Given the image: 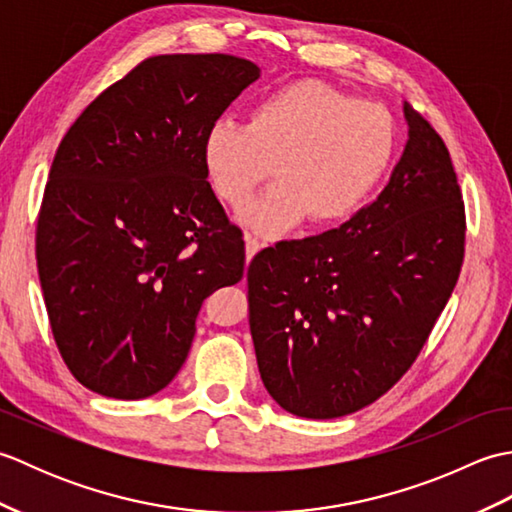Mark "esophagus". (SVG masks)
I'll use <instances>...</instances> for the list:
<instances>
[{"instance_id":"esophagus-1","label":"esophagus","mask_w":512,"mask_h":512,"mask_svg":"<svg viewBox=\"0 0 512 512\" xmlns=\"http://www.w3.org/2000/svg\"><path fill=\"white\" fill-rule=\"evenodd\" d=\"M262 246H264L262 239H259V237H253V235H248V237H246V257H248V259L253 257V255L257 253V250L262 248Z\"/></svg>"}]
</instances>
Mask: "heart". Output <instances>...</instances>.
I'll use <instances>...</instances> for the list:
<instances>
[{
    "label": "heart",
    "mask_w": 512,
    "mask_h": 512,
    "mask_svg": "<svg viewBox=\"0 0 512 512\" xmlns=\"http://www.w3.org/2000/svg\"><path fill=\"white\" fill-rule=\"evenodd\" d=\"M394 145V121L380 105L295 81L259 101L248 125L217 121L204 138V167L217 198L237 211L275 169L279 184L242 220L279 235L303 217L310 224L350 217L385 173Z\"/></svg>",
    "instance_id": "b5f03b06"
}]
</instances>
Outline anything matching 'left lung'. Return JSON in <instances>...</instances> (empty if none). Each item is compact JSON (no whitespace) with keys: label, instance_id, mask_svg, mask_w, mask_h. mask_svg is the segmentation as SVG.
Instances as JSON below:
<instances>
[{"label":"left lung","instance_id":"1","mask_svg":"<svg viewBox=\"0 0 512 512\" xmlns=\"http://www.w3.org/2000/svg\"><path fill=\"white\" fill-rule=\"evenodd\" d=\"M387 187L334 231L248 266V321L268 394L301 418L367 407L416 361L458 284L466 215L449 149L411 105Z\"/></svg>","mask_w":512,"mask_h":512}]
</instances>
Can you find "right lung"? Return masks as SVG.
I'll use <instances>...</instances> for the list:
<instances>
[{"label": "right lung", "mask_w": 512, "mask_h": 512, "mask_svg": "<svg viewBox=\"0 0 512 512\" xmlns=\"http://www.w3.org/2000/svg\"><path fill=\"white\" fill-rule=\"evenodd\" d=\"M257 76L233 54H156L63 136L37 217V268L63 363L96 394L165 389L202 301L244 277L242 231L206 180L204 138Z\"/></svg>", "instance_id": "right-lung-1"}]
</instances>
